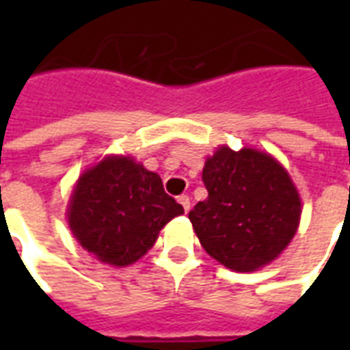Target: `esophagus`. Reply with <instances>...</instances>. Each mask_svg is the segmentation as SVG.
<instances>
[{
	"label": "esophagus",
	"instance_id": "34e87169",
	"mask_svg": "<svg viewBox=\"0 0 350 350\" xmlns=\"http://www.w3.org/2000/svg\"><path fill=\"white\" fill-rule=\"evenodd\" d=\"M178 202L183 206V212H185V213L189 212V210H191V198L187 197V195H180V197H178Z\"/></svg>",
	"mask_w": 350,
	"mask_h": 350
}]
</instances>
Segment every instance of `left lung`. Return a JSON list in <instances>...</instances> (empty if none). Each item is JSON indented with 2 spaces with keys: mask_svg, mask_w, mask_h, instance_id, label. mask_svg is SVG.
<instances>
[{
  "mask_svg": "<svg viewBox=\"0 0 350 350\" xmlns=\"http://www.w3.org/2000/svg\"><path fill=\"white\" fill-rule=\"evenodd\" d=\"M208 198L189 212L206 253L234 271H255L281 255L296 234L301 200L270 153L221 146L206 159Z\"/></svg>",
  "mask_w": 350,
  "mask_h": 350,
  "instance_id": "8db88e82",
  "label": "left lung"
}]
</instances>
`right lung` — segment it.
Returning a JSON list of instances; mask_svg holds the SVG:
<instances>
[{"label":"right lung","mask_w":350,"mask_h":350,"mask_svg":"<svg viewBox=\"0 0 350 350\" xmlns=\"http://www.w3.org/2000/svg\"><path fill=\"white\" fill-rule=\"evenodd\" d=\"M182 213V204L163 189L159 174L131 157L108 155L79 178L67 219L72 236L100 262L129 266Z\"/></svg>","instance_id":"right-lung-1"}]
</instances>
